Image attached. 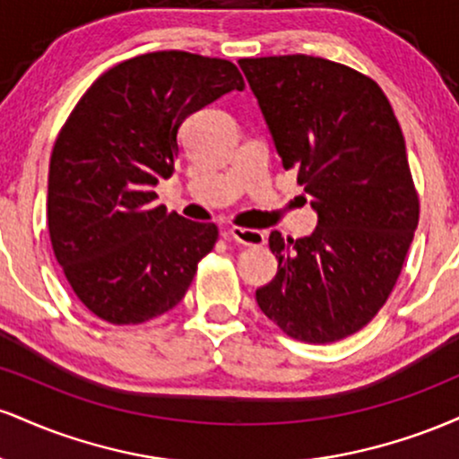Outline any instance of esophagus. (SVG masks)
I'll return each instance as SVG.
<instances>
[{
  "mask_svg": "<svg viewBox=\"0 0 459 459\" xmlns=\"http://www.w3.org/2000/svg\"><path fill=\"white\" fill-rule=\"evenodd\" d=\"M230 239L237 241L239 246H247V247H259L265 244V233L256 229H241V226H233L229 230Z\"/></svg>",
  "mask_w": 459,
  "mask_h": 459,
  "instance_id": "esophagus-1",
  "label": "esophagus"
}]
</instances>
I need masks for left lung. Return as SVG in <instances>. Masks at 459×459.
<instances>
[{
	"label": "left lung",
	"mask_w": 459,
	"mask_h": 459,
	"mask_svg": "<svg viewBox=\"0 0 459 459\" xmlns=\"http://www.w3.org/2000/svg\"><path fill=\"white\" fill-rule=\"evenodd\" d=\"M284 170H298L317 229L273 230V281L256 304L291 339L334 343L380 313L419 224V194L391 103L371 77L313 56L241 57Z\"/></svg>",
	"instance_id": "obj_1"
}]
</instances>
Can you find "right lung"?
Here are the masks:
<instances>
[{"instance_id":"right-lung-1","label":"right lung","mask_w":459,"mask_h":459,"mask_svg":"<svg viewBox=\"0 0 459 459\" xmlns=\"http://www.w3.org/2000/svg\"><path fill=\"white\" fill-rule=\"evenodd\" d=\"M246 83L233 62L155 51L120 62L83 92L49 161L51 247L79 302L114 325L144 324L181 302L218 226L157 204L178 127Z\"/></svg>"}]
</instances>
